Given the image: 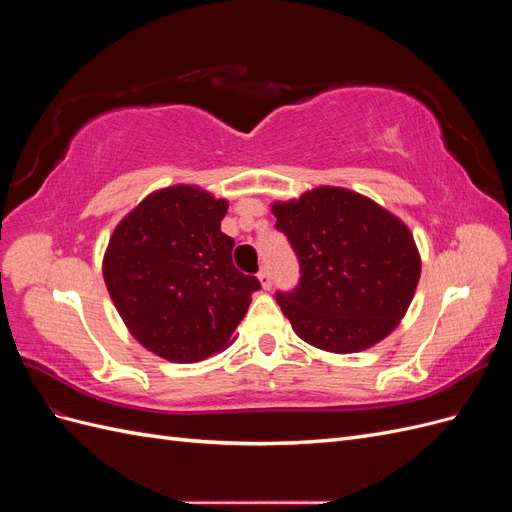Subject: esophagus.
<instances>
[{"label":"esophagus","instance_id":"obj_1","mask_svg":"<svg viewBox=\"0 0 512 512\" xmlns=\"http://www.w3.org/2000/svg\"><path fill=\"white\" fill-rule=\"evenodd\" d=\"M258 280H260L262 288H265V290H271V286H273V277H271V273H269V269H267V267H265V269H260V273H258Z\"/></svg>","mask_w":512,"mask_h":512}]
</instances>
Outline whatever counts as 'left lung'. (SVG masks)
<instances>
[{
  "label": "left lung",
  "instance_id": "8db88e82",
  "mask_svg": "<svg viewBox=\"0 0 512 512\" xmlns=\"http://www.w3.org/2000/svg\"><path fill=\"white\" fill-rule=\"evenodd\" d=\"M273 215L301 269L299 284L275 299L303 342L348 354L397 327L421 277L404 222L374 200L329 185L275 203Z\"/></svg>",
  "mask_w": 512,
  "mask_h": 512
}]
</instances>
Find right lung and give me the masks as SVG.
Masks as SVG:
<instances>
[{
  "instance_id": "add662e5",
  "label": "right lung",
  "mask_w": 512,
  "mask_h": 512,
  "mask_svg": "<svg viewBox=\"0 0 512 512\" xmlns=\"http://www.w3.org/2000/svg\"><path fill=\"white\" fill-rule=\"evenodd\" d=\"M226 209V200L175 185L147 196L108 241V294L130 333L162 359L196 363L224 350L260 290L232 262L235 241L220 230Z\"/></svg>"
}]
</instances>
